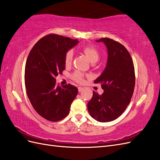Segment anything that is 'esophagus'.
<instances>
[{
  "label": "esophagus",
  "instance_id": "obj_1",
  "mask_svg": "<svg viewBox=\"0 0 160 160\" xmlns=\"http://www.w3.org/2000/svg\"><path fill=\"white\" fill-rule=\"evenodd\" d=\"M84 89V88L83 87H80H80H78V92H82V90Z\"/></svg>",
  "mask_w": 160,
  "mask_h": 160
}]
</instances>
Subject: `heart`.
I'll use <instances>...</instances> for the list:
<instances>
[{"instance_id": "obj_1", "label": "heart", "mask_w": 160, "mask_h": 160, "mask_svg": "<svg viewBox=\"0 0 160 160\" xmlns=\"http://www.w3.org/2000/svg\"><path fill=\"white\" fill-rule=\"evenodd\" d=\"M82 52L86 55V56L88 58L89 61L92 63L94 62H97L99 58V53L98 50L93 45H87L82 48ZM73 52L72 50L68 51L65 56V63L66 65H70L72 62L73 59ZM72 78L76 82H82L84 80V74L82 73L76 71L74 74H72Z\"/></svg>"}]
</instances>
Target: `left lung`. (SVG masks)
I'll return each mask as SVG.
<instances>
[{"label": "left lung", "instance_id": "obj_1", "mask_svg": "<svg viewBox=\"0 0 160 160\" xmlns=\"http://www.w3.org/2000/svg\"><path fill=\"white\" fill-rule=\"evenodd\" d=\"M97 42L104 43L108 52L106 68L94 80L101 84L104 92L100 95L93 91L88 111L95 120L105 122L121 116L130 103L135 88V70L131 55L122 44L109 38Z\"/></svg>", "mask_w": 160, "mask_h": 160}]
</instances>
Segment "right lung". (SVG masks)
<instances>
[{
	"label": "right lung",
	"instance_id": "add662e5",
	"mask_svg": "<svg viewBox=\"0 0 160 160\" xmlns=\"http://www.w3.org/2000/svg\"><path fill=\"white\" fill-rule=\"evenodd\" d=\"M78 43V39L49 34L35 44L27 58L25 70L27 97L35 111L48 121L65 118L78 92L70 84L62 87L56 84V77L65 70L66 53Z\"/></svg>",
	"mask_w": 160,
	"mask_h": 160
}]
</instances>
